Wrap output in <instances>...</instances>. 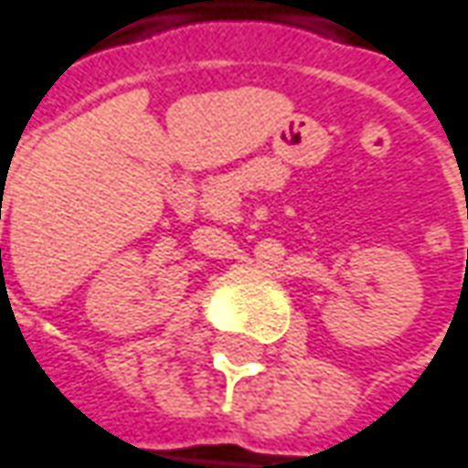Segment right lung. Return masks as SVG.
I'll return each instance as SVG.
<instances>
[{"mask_svg":"<svg viewBox=\"0 0 468 468\" xmlns=\"http://www.w3.org/2000/svg\"><path fill=\"white\" fill-rule=\"evenodd\" d=\"M0 254H2V251H0Z\"/></svg>","mask_w":468,"mask_h":468,"instance_id":"obj_1","label":"right lung"}]
</instances>
